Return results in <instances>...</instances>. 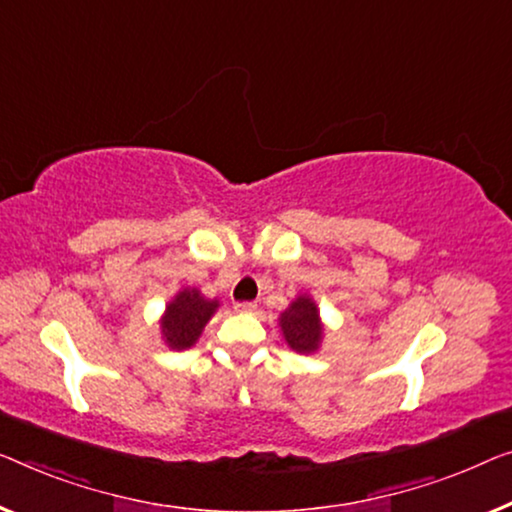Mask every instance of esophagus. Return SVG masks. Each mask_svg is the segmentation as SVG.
<instances>
[{"instance_id": "obj_1", "label": "esophagus", "mask_w": 512, "mask_h": 512, "mask_svg": "<svg viewBox=\"0 0 512 512\" xmlns=\"http://www.w3.org/2000/svg\"><path fill=\"white\" fill-rule=\"evenodd\" d=\"M234 308L239 312H253V310H257V303L255 301H239Z\"/></svg>"}]
</instances>
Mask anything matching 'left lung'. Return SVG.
Instances as JSON below:
<instances>
[{
    "label": "left lung",
    "mask_w": 512,
    "mask_h": 512,
    "mask_svg": "<svg viewBox=\"0 0 512 512\" xmlns=\"http://www.w3.org/2000/svg\"><path fill=\"white\" fill-rule=\"evenodd\" d=\"M280 326L289 347L296 349V352H315L319 340H322V324H319L317 305L308 296L296 299L289 305V310L282 312Z\"/></svg>",
    "instance_id": "left-lung-1"
}]
</instances>
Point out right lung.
<instances>
[{"instance_id": "obj_1", "label": "right lung", "mask_w": 512, "mask_h": 512, "mask_svg": "<svg viewBox=\"0 0 512 512\" xmlns=\"http://www.w3.org/2000/svg\"><path fill=\"white\" fill-rule=\"evenodd\" d=\"M218 308V301H207L197 289H183L177 299L167 305L163 319V335L172 349L195 345L200 333Z\"/></svg>"}]
</instances>
